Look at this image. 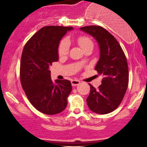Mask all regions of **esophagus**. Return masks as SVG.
<instances>
[{
  "instance_id": "esophagus-1",
  "label": "esophagus",
  "mask_w": 147,
  "mask_h": 147,
  "mask_svg": "<svg viewBox=\"0 0 147 147\" xmlns=\"http://www.w3.org/2000/svg\"><path fill=\"white\" fill-rule=\"evenodd\" d=\"M71 83H72V86H77L80 83V81L78 80H72L71 81Z\"/></svg>"
}]
</instances>
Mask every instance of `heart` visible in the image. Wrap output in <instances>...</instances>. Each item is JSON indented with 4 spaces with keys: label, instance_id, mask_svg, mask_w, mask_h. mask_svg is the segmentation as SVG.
Wrapping results in <instances>:
<instances>
[{
    "label": "heart",
    "instance_id": "1",
    "mask_svg": "<svg viewBox=\"0 0 147 147\" xmlns=\"http://www.w3.org/2000/svg\"><path fill=\"white\" fill-rule=\"evenodd\" d=\"M77 40L80 47L82 48V50H84L88 47H93L92 41L90 38L87 36L78 37ZM69 46H70V43L68 40L63 39L60 41L58 47V54L60 57L65 56L68 54Z\"/></svg>",
    "mask_w": 147,
    "mask_h": 147
}]
</instances>
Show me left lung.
<instances>
[{
  "mask_svg": "<svg viewBox=\"0 0 147 147\" xmlns=\"http://www.w3.org/2000/svg\"><path fill=\"white\" fill-rule=\"evenodd\" d=\"M80 29L91 35L98 43L100 58L94 69L104 76L98 89L90 84L87 105L97 114L110 113L120 105L128 87V65L125 55L116 38L105 28L90 26Z\"/></svg>",
  "mask_w": 147,
  "mask_h": 147,
  "instance_id": "obj_1",
  "label": "left lung"
}]
</instances>
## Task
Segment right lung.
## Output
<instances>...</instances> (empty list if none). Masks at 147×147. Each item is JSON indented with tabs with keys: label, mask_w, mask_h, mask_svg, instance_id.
I'll use <instances>...</instances> for the list:
<instances>
[{
	"label": "right lung",
	"mask_w": 147,
	"mask_h": 147,
	"mask_svg": "<svg viewBox=\"0 0 147 147\" xmlns=\"http://www.w3.org/2000/svg\"><path fill=\"white\" fill-rule=\"evenodd\" d=\"M72 27L50 26L40 29L23 48L20 61V82L35 109L45 115L60 113L67 105L72 84L67 80L53 82L50 67L58 61L60 40Z\"/></svg>",
	"instance_id": "1"
}]
</instances>
